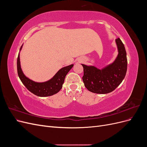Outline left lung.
Wrapping results in <instances>:
<instances>
[{"label":"left lung","instance_id":"8db88e82","mask_svg":"<svg viewBox=\"0 0 147 147\" xmlns=\"http://www.w3.org/2000/svg\"><path fill=\"white\" fill-rule=\"evenodd\" d=\"M118 54L113 63L101 69L94 65L82 64L83 81L88 90L97 94H107L116 89L125 77L127 61L124 44L119 38L115 40Z\"/></svg>","mask_w":147,"mask_h":147}]
</instances>
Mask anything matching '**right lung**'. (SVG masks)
<instances>
[{
	"label": "right lung",
	"mask_w": 147,
	"mask_h": 147,
	"mask_svg": "<svg viewBox=\"0 0 147 147\" xmlns=\"http://www.w3.org/2000/svg\"><path fill=\"white\" fill-rule=\"evenodd\" d=\"M23 45L20 48L17 59L18 74L22 83L29 91L39 97L50 96L58 92L63 87L66 75L73 67L74 64H70L61 68L48 81L43 82H35L26 77L22 70L20 63V51L22 50Z\"/></svg>",
	"instance_id": "right-lung-1"
}]
</instances>
